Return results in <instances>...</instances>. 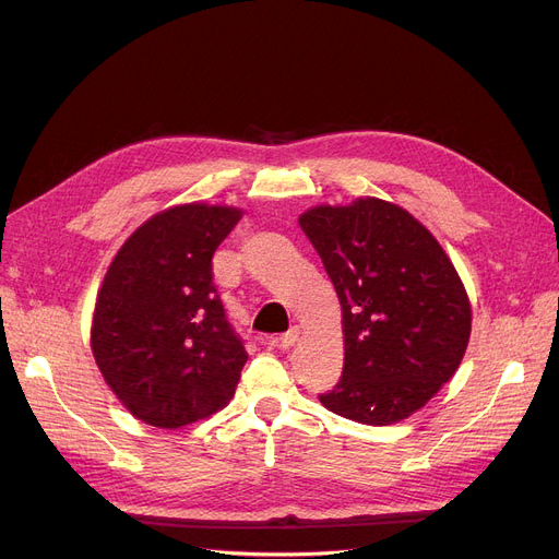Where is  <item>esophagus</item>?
Segmentation results:
<instances>
[{
	"label": "esophagus",
	"mask_w": 559,
	"mask_h": 559,
	"mask_svg": "<svg viewBox=\"0 0 559 559\" xmlns=\"http://www.w3.org/2000/svg\"><path fill=\"white\" fill-rule=\"evenodd\" d=\"M297 340H299V326H292L287 333H283L281 337H276V344H278L281 348H289V346H295Z\"/></svg>",
	"instance_id": "34e87169"
}]
</instances>
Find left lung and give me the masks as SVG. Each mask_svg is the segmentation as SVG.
Wrapping results in <instances>:
<instances>
[{
	"label": "left lung",
	"mask_w": 559,
	"mask_h": 559,
	"mask_svg": "<svg viewBox=\"0 0 559 559\" xmlns=\"http://www.w3.org/2000/svg\"><path fill=\"white\" fill-rule=\"evenodd\" d=\"M342 304L344 369L319 394L331 413L396 424L453 378L472 306L453 262L407 211L373 197L299 217Z\"/></svg>",
	"instance_id": "left-lung-1"
}]
</instances>
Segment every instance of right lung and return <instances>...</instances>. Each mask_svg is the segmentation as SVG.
I'll list each match as a JSON object with an SVG mask.
<instances>
[{"label":"right lung","instance_id":"obj_1","mask_svg":"<svg viewBox=\"0 0 559 559\" xmlns=\"http://www.w3.org/2000/svg\"><path fill=\"white\" fill-rule=\"evenodd\" d=\"M240 217L226 205H174L146 219L110 262L93 354L108 388L144 424L181 428L235 394L249 356L213 283V253Z\"/></svg>","mask_w":559,"mask_h":559}]
</instances>
